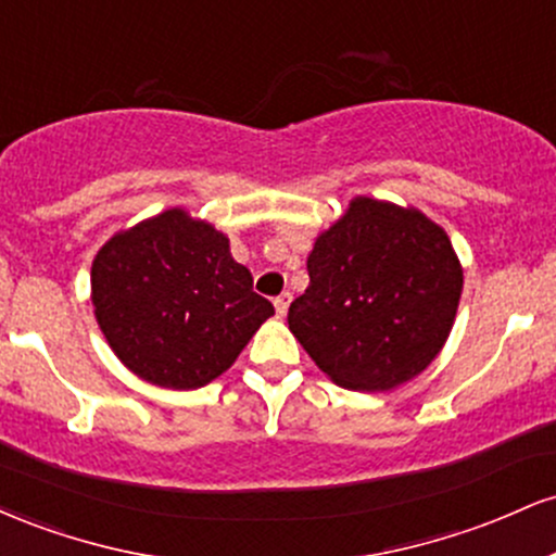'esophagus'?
Returning <instances> with one entry per match:
<instances>
[{
  "mask_svg": "<svg viewBox=\"0 0 556 556\" xmlns=\"http://www.w3.org/2000/svg\"><path fill=\"white\" fill-rule=\"evenodd\" d=\"M290 303H292L290 292H282V295H279V298H274V308H277V316L279 318L287 316V308H290Z\"/></svg>",
  "mask_w": 556,
  "mask_h": 556,
  "instance_id": "esophagus-1",
  "label": "esophagus"
}]
</instances>
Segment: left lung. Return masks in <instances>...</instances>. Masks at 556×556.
<instances>
[{"label":"left lung","mask_w":556,"mask_h":556,"mask_svg":"<svg viewBox=\"0 0 556 556\" xmlns=\"http://www.w3.org/2000/svg\"><path fill=\"white\" fill-rule=\"evenodd\" d=\"M287 324L334 384L389 392L442 353L463 295L444 227L416 206L355 195L308 253Z\"/></svg>","instance_id":"8db88e82"}]
</instances>
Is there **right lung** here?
I'll list each match as a JSON object with an SVG mask.
<instances>
[{
	"mask_svg": "<svg viewBox=\"0 0 556 556\" xmlns=\"http://www.w3.org/2000/svg\"><path fill=\"white\" fill-rule=\"evenodd\" d=\"M91 303L119 363L154 387H206L274 305L212 222L175 206L114 232L91 266Z\"/></svg>",
	"mask_w": 556,
	"mask_h": 556,
	"instance_id": "right-lung-1",
	"label": "right lung"
}]
</instances>
